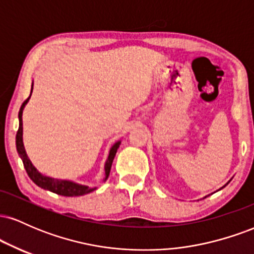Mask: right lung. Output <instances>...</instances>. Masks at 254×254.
I'll return each mask as SVG.
<instances>
[{"label":"right lung","instance_id":"add662e5","mask_svg":"<svg viewBox=\"0 0 254 254\" xmlns=\"http://www.w3.org/2000/svg\"><path fill=\"white\" fill-rule=\"evenodd\" d=\"M32 93V90H31ZM28 97L26 100L22 103L21 107H20L19 111V130L16 132V150L19 153L20 157H21L22 162H24V167L26 172H27L28 177L31 178L32 182L34 184H37L39 188L44 189V190H49L54 193L61 194V196H65V197H75V196H83V194L89 193V192L94 191V189H90L88 186L84 185H80V184L72 183V182H68V180H60V179H54V178L50 177H45L43 176L42 173L37 171V168L32 165V162L28 159L27 154H26L25 148H24V143H22V110H24L26 103L28 101ZM119 144L121 142H117L112 148H111L110 154H109V159H107L106 164H105V180L107 179L110 176V171H111V166H112L113 159H115L116 153H117V149L119 148Z\"/></svg>","mask_w":254,"mask_h":254}]
</instances>
